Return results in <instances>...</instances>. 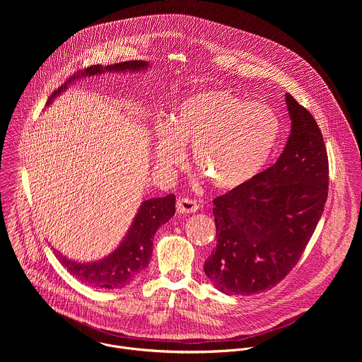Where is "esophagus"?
Returning a JSON list of instances; mask_svg holds the SVG:
<instances>
[{
  "mask_svg": "<svg viewBox=\"0 0 362 362\" xmlns=\"http://www.w3.org/2000/svg\"><path fill=\"white\" fill-rule=\"evenodd\" d=\"M199 209V202L191 198H180L177 201L178 213H195Z\"/></svg>",
  "mask_w": 362,
  "mask_h": 362,
  "instance_id": "34e87169",
  "label": "esophagus"
}]
</instances>
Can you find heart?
Instances as JSON below:
<instances>
[{"mask_svg": "<svg viewBox=\"0 0 362 362\" xmlns=\"http://www.w3.org/2000/svg\"><path fill=\"white\" fill-rule=\"evenodd\" d=\"M280 134L276 114L227 89H207L178 104L168 122L156 129V163L163 170L181 165L184 148L192 145V161L218 189L248 184L273 153Z\"/></svg>", "mask_w": 362, "mask_h": 362, "instance_id": "obj_1", "label": "heart"}]
</instances>
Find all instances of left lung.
<instances>
[{"mask_svg":"<svg viewBox=\"0 0 362 362\" xmlns=\"http://www.w3.org/2000/svg\"><path fill=\"white\" fill-rule=\"evenodd\" d=\"M291 134L279 160L248 184L213 199L217 245L205 273L228 296L280 283L304 254L323 213L329 160L310 111L286 95Z\"/></svg>","mask_w":362,"mask_h":362,"instance_id":"left-lung-1","label":"left lung"}]
</instances>
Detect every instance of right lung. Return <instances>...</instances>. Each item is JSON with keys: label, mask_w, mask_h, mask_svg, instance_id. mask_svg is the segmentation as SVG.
Listing matches in <instances>:
<instances>
[{"label": "right lung", "mask_w": 362, "mask_h": 362, "mask_svg": "<svg viewBox=\"0 0 362 362\" xmlns=\"http://www.w3.org/2000/svg\"><path fill=\"white\" fill-rule=\"evenodd\" d=\"M148 66L146 61H124L112 65L102 66L90 65L66 79L64 85L55 89L49 99L50 103L58 96L66 85L74 82L76 78L86 75H96L105 71H139ZM175 213V195L170 194L164 198L148 199L139 209L128 234L119 244V247L107 258L92 263H81L69 260L62 254L54 250L57 259L61 264L81 283L90 287L100 288H121L129 284L148 264L153 252V235L160 226L167 223Z\"/></svg>", "instance_id": "right-lung-1"}]
</instances>
